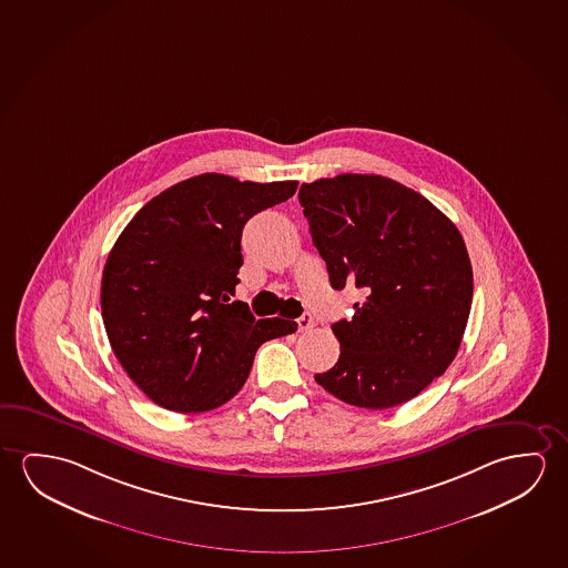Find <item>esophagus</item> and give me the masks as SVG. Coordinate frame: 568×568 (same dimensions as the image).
Instances as JSON below:
<instances>
[{
    "mask_svg": "<svg viewBox=\"0 0 568 568\" xmlns=\"http://www.w3.org/2000/svg\"><path fill=\"white\" fill-rule=\"evenodd\" d=\"M297 326L301 332L311 331L315 326V321H313L311 315H303L301 318H297Z\"/></svg>",
    "mask_w": 568,
    "mask_h": 568,
    "instance_id": "esophagus-1",
    "label": "esophagus"
}]
</instances>
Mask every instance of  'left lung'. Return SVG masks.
<instances>
[{
	"instance_id": "left-lung-1",
	"label": "left lung",
	"mask_w": 568,
	"mask_h": 568,
	"mask_svg": "<svg viewBox=\"0 0 568 568\" xmlns=\"http://www.w3.org/2000/svg\"><path fill=\"white\" fill-rule=\"evenodd\" d=\"M298 202L331 285L366 288L332 324L341 358L316 374L344 403L389 409L443 376L463 342L471 265L463 236L423 194L379 175L301 184Z\"/></svg>"
}]
</instances>
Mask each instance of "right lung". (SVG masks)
<instances>
[{
  "label": "right lung",
  "instance_id": "right-lung-1",
  "mask_svg": "<svg viewBox=\"0 0 568 568\" xmlns=\"http://www.w3.org/2000/svg\"><path fill=\"white\" fill-rule=\"evenodd\" d=\"M297 181L204 173L173 184L123 227L102 275L105 334L133 384L176 413L216 409L250 376L263 342L297 331L255 321L236 295L242 230Z\"/></svg>",
  "mask_w": 568,
  "mask_h": 568
}]
</instances>
